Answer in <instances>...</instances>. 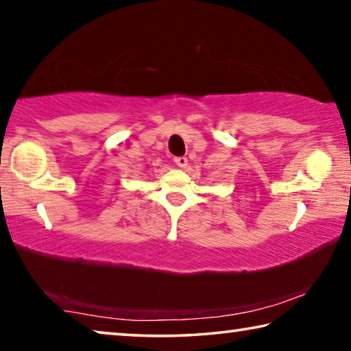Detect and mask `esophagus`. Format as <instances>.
Listing matches in <instances>:
<instances>
[{
    "mask_svg": "<svg viewBox=\"0 0 351 351\" xmlns=\"http://www.w3.org/2000/svg\"><path fill=\"white\" fill-rule=\"evenodd\" d=\"M187 158L186 156H180V158H175V164L178 165L180 169H186L187 167Z\"/></svg>",
    "mask_w": 351,
    "mask_h": 351,
    "instance_id": "esophagus-1",
    "label": "esophagus"
}]
</instances>
